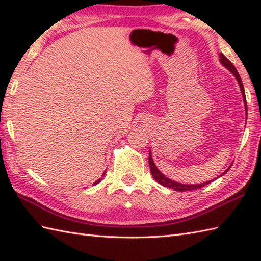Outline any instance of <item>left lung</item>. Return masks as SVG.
I'll return each instance as SVG.
<instances>
[{
  "instance_id": "obj_1",
  "label": "left lung",
  "mask_w": 261,
  "mask_h": 261,
  "mask_svg": "<svg viewBox=\"0 0 261 261\" xmlns=\"http://www.w3.org/2000/svg\"><path fill=\"white\" fill-rule=\"evenodd\" d=\"M220 62H221V64H222L224 67L226 68V69H229L230 71H231V74L233 75L234 77H236V80L238 81V84H239V86H240V90H241V93H242V97H243V102H245V108H246V114H247V112H248V110H247V101H246V94H245V88H243V84H242V81H241V79H240V75H239V73H238V70L236 69V67L233 65H232V63L230 62V60L226 58L223 54H220ZM149 166H150V171H151V175H152V177L154 179H156L159 184H162L163 186H165V187H170V188H173V190H175V191H177V192H186V191H193V190H198V188H202V187H204L205 185H207V184H210L211 181L212 180H208V181H205V182H202V184H195V185H190V184H181V182H177V181H174V180H171V179H169V178H167V177H166L162 171H160L158 168H157V166L154 165V163H153V160H152V156H151V151L149 150ZM231 168V166L230 167L226 169L224 173L221 175V176H223L226 171H228L229 169Z\"/></svg>"
}]
</instances>
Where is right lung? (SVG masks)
I'll list each match as a JSON object with an SVG mask.
<instances>
[{"label": "right lung", "mask_w": 261, "mask_h": 261, "mask_svg": "<svg viewBox=\"0 0 261 261\" xmlns=\"http://www.w3.org/2000/svg\"><path fill=\"white\" fill-rule=\"evenodd\" d=\"M104 174H105V173H104ZM104 174H103V176H104ZM99 181H101V178H99V179H97V180H96L95 182H94V184H95V185H96V184H98V182H99Z\"/></svg>", "instance_id": "1"}]
</instances>
